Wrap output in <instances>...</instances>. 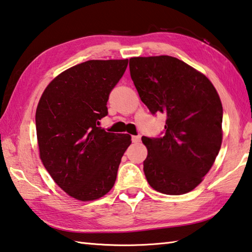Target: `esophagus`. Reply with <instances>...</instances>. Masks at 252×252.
<instances>
[{
    "mask_svg": "<svg viewBox=\"0 0 252 252\" xmlns=\"http://www.w3.org/2000/svg\"><path fill=\"white\" fill-rule=\"evenodd\" d=\"M131 140H132V142H135V144H137V142H139L140 141V135L132 136L131 137Z\"/></svg>",
    "mask_w": 252,
    "mask_h": 252,
    "instance_id": "34e87169",
    "label": "esophagus"
}]
</instances>
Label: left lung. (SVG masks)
Listing matches in <instances>:
<instances>
[{
	"label": "left lung",
	"instance_id": "8db88e82",
	"mask_svg": "<svg viewBox=\"0 0 252 252\" xmlns=\"http://www.w3.org/2000/svg\"><path fill=\"white\" fill-rule=\"evenodd\" d=\"M129 71L149 111L167 115L164 135L142 136L144 172L156 191L191 192L214 164L222 140V106L205 74L171 56L134 57Z\"/></svg>",
	"mask_w": 252,
	"mask_h": 252
}]
</instances>
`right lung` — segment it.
I'll use <instances>...</instances> for the list:
<instances>
[{
  "mask_svg": "<svg viewBox=\"0 0 252 252\" xmlns=\"http://www.w3.org/2000/svg\"><path fill=\"white\" fill-rule=\"evenodd\" d=\"M128 59L89 60L73 65L47 85L36 110L39 157L59 188L75 200L105 195L116 181L131 137L97 127L107 99Z\"/></svg>",
  "mask_w": 252,
  "mask_h": 252,
  "instance_id": "right-lung-1",
  "label": "right lung"
}]
</instances>
